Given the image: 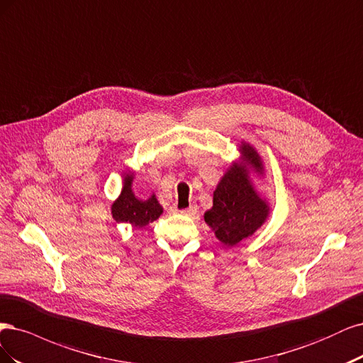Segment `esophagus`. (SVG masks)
Wrapping results in <instances>:
<instances>
[{
  "instance_id": "1",
  "label": "esophagus",
  "mask_w": 363,
  "mask_h": 363,
  "mask_svg": "<svg viewBox=\"0 0 363 363\" xmlns=\"http://www.w3.org/2000/svg\"><path fill=\"white\" fill-rule=\"evenodd\" d=\"M182 216H194L196 213H197V205H190V208H186V209H181L179 211Z\"/></svg>"
}]
</instances>
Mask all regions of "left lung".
<instances>
[{
  "label": "left lung",
  "mask_w": 363,
  "mask_h": 363,
  "mask_svg": "<svg viewBox=\"0 0 363 363\" xmlns=\"http://www.w3.org/2000/svg\"><path fill=\"white\" fill-rule=\"evenodd\" d=\"M242 158L256 170H261L259 157L250 146H242ZM213 208L205 213V221L216 237L226 245H235L250 237L267 218L268 208L255 193L244 169L232 166L217 185Z\"/></svg>",
  "instance_id": "8db88e82"
}]
</instances>
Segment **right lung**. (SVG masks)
<instances>
[{
    "label": "right lung",
    "instance_id": "add662e5",
    "mask_svg": "<svg viewBox=\"0 0 363 363\" xmlns=\"http://www.w3.org/2000/svg\"><path fill=\"white\" fill-rule=\"evenodd\" d=\"M131 182L133 177L125 179L123 191L113 203L111 214L118 223H131L135 228H143L161 216L162 208L155 196H150L147 201L135 199L131 190Z\"/></svg>",
    "mask_w": 363,
    "mask_h": 363
}]
</instances>
